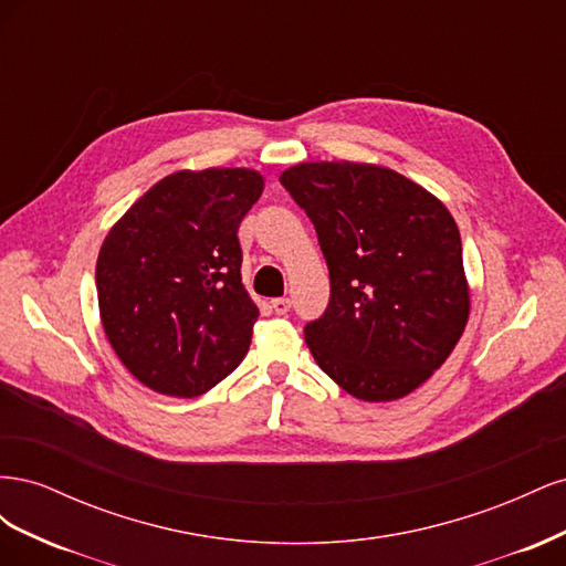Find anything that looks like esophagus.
Wrapping results in <instances>:
<instances>
[{"mask_svg": "<svg viewBox=\"0 0 566 566\" xmlns=\"http://www.w3.org/2000/svg\"><path fill=\"white\" fill-rule=\"evenodd\" d=\"M271 310L276 312L279 316L287 314V312H290V300H287V297H276V300H271Z\"/></svg>", "mask_w": 566, "mask_h": 566, "instance_id": "1", "label": "esophagus"}]
</instances>
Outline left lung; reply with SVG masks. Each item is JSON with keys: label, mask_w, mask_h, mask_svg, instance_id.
<instances>
[{"label": "left lung", "mask_w": 566, "mask_h": 566, "mask_svg": "<svg viewBox=\"0 0 566 566\" xmlns=\"http://www.w3.org/2000/svg\"><path fill=\"white\" fill-rule=\"evenodd\" d=\"M281 184L331 271L328 306L304 325L316 364L356 399L406 397L447 361L470 316L451 212L378 165L302 163Z\"/></svg>", "instance_id": "left-lung-1"}]
</instances>
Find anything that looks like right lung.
<instances>
[{
    "instance_id": "obj_1",
    "label": "right lung",
    "mask_w": 566,
    "mask_h": 566,
    "mask_svg": "<svg viewBox=\"0 0 566 566\" xmlns=\"http://www.w3.org/2000/svg\"><path fill=\"white\" fill-rule=\"evenodd\" d=\"M262 191L254 169H184L148 188L101 245V323L153 391L198 397L248 354L260 310L241 281L238 227Z\"/></svg>"
}]
</instances>
